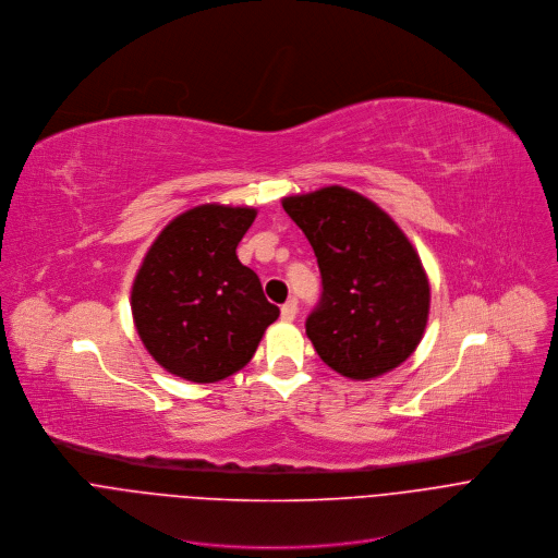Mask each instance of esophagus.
<instances>
[{"label":"esophagus","instance_id":"34e87169","mask_svg":"<svg viewBox=\"0 0 558 558\" xmlns=\"http://www.w3.org/2000/svg\"><path fill=\"white\" fill-rule=\"evenodd\" d=\"M296 312H299V303H296L294 299H290V301L281 307V318H283L286 323H290V320H294Z\"/></svg>","mask_w":558,"mask_h":558}]
</instances>
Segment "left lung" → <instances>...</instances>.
<instances>
[{"instance_id":"left-lung-1","label":"left lung","mask_w":558,"mask_h":558,"mask_svg":"<svg viewBox=\"0 0 558 558\" xmlns=\"http://www.w3.org/2000/svg\"><path fill=\"white\" fill-rule=\"evenodd\" d=\"M314 248L323 296L305 323L320 361L352 380L400 367L420 345L430 286L417 251L369 197L331 184L281 199Z\"/></svg>"}]
</instances>
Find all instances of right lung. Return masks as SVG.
<instances>
[{
    "label": "right lung",
    "instance_id": "obj_1",
    "mask_svg": "<svg viewBox=\"0 0 558 558\" xmlns=\"http://www.w3.org/2000/svg\"><path fill=\"white\" fill-rule=\"evenodd\" d=\"M253 206L199 204L160 231L132 283V316L151 359L169 374L219 383L244 369L279 307L238 259Z\"/></svg>",
    "mask_w": 558,
    "mask_h": 558
}]
</instances>
